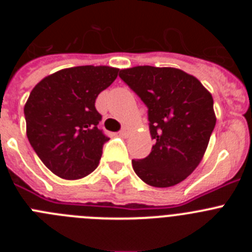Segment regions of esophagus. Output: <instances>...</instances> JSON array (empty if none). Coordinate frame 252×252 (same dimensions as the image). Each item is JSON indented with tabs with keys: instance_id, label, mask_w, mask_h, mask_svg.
Wrapping results in <instances>:
<instances>
[{
	"instance_id": "1",
	"label": "esophagus",
	"mask_w": 252,
	"mask_h": 252,
	"mask_svg": "<svg viewBox=\"0 0 252 252\" xmlns=\"http://www.w3.org/2000/svg\"><path fill=\"white\" fill-rule=\"evenodd\" d=\"M119 135L121 137H127L128 132H127V130H126V128H122V130L119 132Z\"/></svg>"
}]
</instances>
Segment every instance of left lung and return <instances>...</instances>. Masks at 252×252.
<instances>
[{"instance_id":"1","label":"left lung","mask_w":252,"mask_h":252,"mask_svg":"<svg viewBox=\"0 0 252 252\" xmlns=\"http://www.w3.org/2000/svg\"><path fill=\"white\" fill-rule=\"evenodd\" d=\"M119 75L148 107L155 141L148 157L132 160L133 170L158 188L180 183L201 162L216 126L212 94L180 69L133 66Z\"/></svg>"}]
</instances>
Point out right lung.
Masks as SVG:
<instances>
[{"label": "right lung", "mask_w": 252, "mask_h": 252, "mask_svg": "<svg viewBox=\"0 0 252 252\" xmlns=\"http://www.w3.org/2000/svg\"><path fill=\"white\" fill-rule=\"evenodd\" d=\"M117 74L111 66H74L44 78L31 91L24 108L28 139L58 177L79 179L98 166L110 139L98 128L95 98Z\"/></svg>", "instance_id": "obj_1"}]
</instances>
